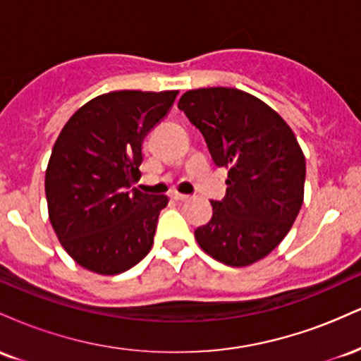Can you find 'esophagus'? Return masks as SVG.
<instances>
[{
  "label": "esophagus",
  "mask_w": 361,
  "mask_h": 361,
  "mask_svg": "<svg viewBox=\"0 0 361 361\" xmlns=\"http://www.w3.org/2000/svg\"><path fill=\"white\" fill-rule=\"evenodd\" d=\"M171 198H175L176 202H186L188 200V195H183V193H178V192H175V193H171Z\"/></svg>",
  "instance_id": "34e87169"
}]
</instances>
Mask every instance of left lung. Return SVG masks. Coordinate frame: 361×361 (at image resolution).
I'll return each mask as SVG.
<instances>
[{
	"mask_svg": "<svg viewBox=\"0 0 361 361\" xmlns=\"http://www.w3.org/2000/svg\"><path fill=\"white\" fill-rule=\"evenodd\" d=\"M204 135L227 190L195 239L214 259L247 267L275 250L304 202L305 157L283 118L246 91L200 88L178 102Z\"/></svg>",
	"mask_w": 361,
	"mask_h": 361,
	"instance_id": "1",
	"label": "left lung"
}]
</instances>
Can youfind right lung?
I'll list each match as a JSON object with an SVG mask.
<instances>
[{
  "label": "right lung",
  "instance_id": "right-lung-1",
  "mask_svg": "<svg viewBox=\"0 0 361 361\" xmlns=\"http://www.w3.org/2000/svg\"><path fill=\"white\" fill-rule=\"evenodd\" d=\"M178 91H111L82 105L54 144L45 197L68 255L86 270L118 275L151 251L166 195L135 188L142 142Z\"/></svg>",
  "mask_w": 361,
  "mask_h": 361
}]
</instances>
